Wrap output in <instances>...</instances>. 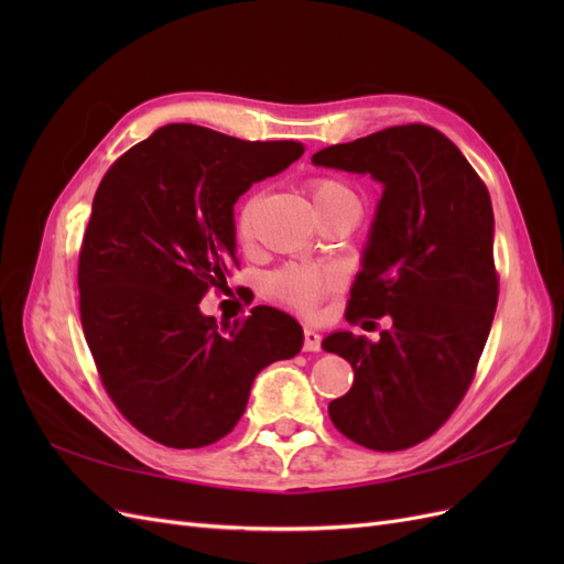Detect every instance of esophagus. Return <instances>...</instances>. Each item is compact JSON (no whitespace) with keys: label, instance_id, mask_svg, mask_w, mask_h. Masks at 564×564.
<instances>
[{"label":"esophagus","instance_id":"34e87169","mask_svg":"<svg viewBox=\"0 0 564 564\" xmlns=\"http://www.w3.org/2000/svg\"><path fill=\"white\" fill-rule=\"evenodd\" d=\"M319 344H322V336L315 329L305 327V332H303V350L305 352H317Z\"/></svg>","mask_w":564,"mask_h":564}]
</instances>
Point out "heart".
<instances>
[{"instance_id": "1", "label": "heart", "mask_w": 564, "mask_h": 564, "mask_svg": "<svg viewBox=\"0 0 564 564\" xmlns=\"http://www.w3.org/2000/svg\"><path fill=\"white\" fill-rule=\"evenodd\" d=\"M308 193L315 202L317 212L332 209V207H346V204H350V207H360V199H357L352 187L338 178H329V176L311 178ZM259 207H261V195H251L242 204L240 214H237V235H240V240H251ZM338 282L340 280L334 270L289 265L272 275L270 289L272 294H275L280 301H284L286 305H292V308L311 313L317 308L319 301L332 292V289L338 286Z\"/></svg>"}]
</instances>
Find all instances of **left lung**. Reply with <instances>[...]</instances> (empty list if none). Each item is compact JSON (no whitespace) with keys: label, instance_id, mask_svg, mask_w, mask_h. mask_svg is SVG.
<instances>
[{"label":"left lung","instance_id":"left-lung-1","mask_svg":"<svg viewBox=\"0 0 564 564\" xmlns=\"http://www.w3.org/2000/svg\"><path fill=\"white\" fill-rule=\"evenodd\" d=\"M313 162L383 183L346 319H392L379 344L352 332L322 340L355 371L329 419L367 449H409L454 414L487 344L499 301L489 191L429 124L329 145Z\"/></svg>","mask_w":564,"mask_h":564}]
</instances>
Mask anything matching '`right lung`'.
Segmentation results:
<instances>
[{"label": "right lung", "instance_id": "obj_1", "mask_svg": "<svg viewBox=\"0 0 564 564\" xmlns=\"http://www.w3.org/2000/svg\"><path fill=\"white\" fill-rule=\"evenodd\" d=\"M303 150L166 124L98 185L77 265L84 338L119 414L164 447L226 437L256 373L303 346L301 324L268 305L232 324L199 313L240 265L232 204Z\"/></svg>", "mask_w": 564, "mask_h": 564}]
</instances>
